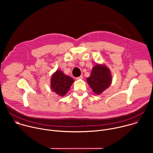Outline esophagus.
I'll list each match as a JSON object with an SVG mask.
<instances>
[{
  "mask_svg": "<svg viewBox=\"0 0 153 153\" xmlns=\"http://www.w3.org/2000/svg\"><path fill=\"white\" fill-rule=\"evenodd\" d=\"M77 80H79V79H83V76L82 75H81V76H80L79 77H76V78Z\"/></svg>",
  "mask_w": 153,
  "mask_h": 153,
  "instance_id": "1",
  "label": "esophagus"
}]
</instances>
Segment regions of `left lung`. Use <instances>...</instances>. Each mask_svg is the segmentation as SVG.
I'll use <instances>...</instances> for the list:
<instances>
[{
    "instance_id": "obj_1",
    "label": "left lung",
    "mask_w": 153,
    "mask_h": 153,
    "mask_svg": "<svg viewBox=\"0 0 153 153\" xmlns=\"http://www.w3.org/2000/svg\"><path fill=\"white\" fill-rule=\"evenodd\" d=\"M86 80L93 92L100 94L111 84V76L110 70L104 65H96L93 68L90 76L86 79Z\"/></svg>"
}]
</instances>
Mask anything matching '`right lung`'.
<instances>
[{
  "label": "right lung",
  "mask_w": 153,
  "mask_h": 153,
  "mask_svg": "<svg viewBox=\"0 0 153 153\" xmlns=\"http://www.w3.org/2000/svg\"><path fill=\"white\" fill-rule=\"evenodd\" d=\"M73 78L65 75L61 71H57L52 76L51 87L53 91L58 95L63 96L66 94L73 83Z\"/></svg>",
  "instance_id": "right-lung-1"
}]
</instances>
